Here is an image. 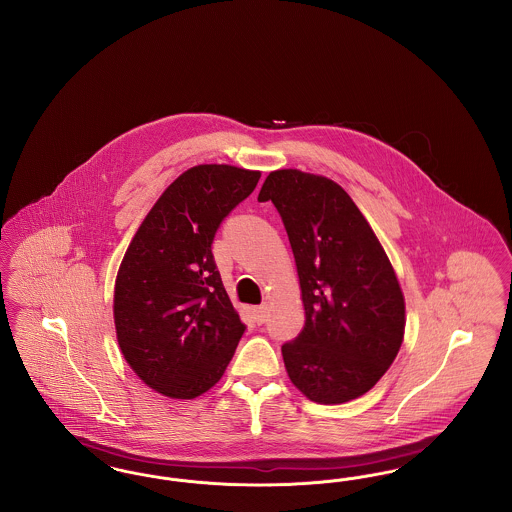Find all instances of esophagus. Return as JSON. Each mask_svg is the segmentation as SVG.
<instances>
[{"label": "esophagus", "instance_id": "34e87169", "mask_svg": "<svg viewBox=\"0 0 512 512\" xmlns=\"http://www.w3.org/2000/svg\"><path fill=\"white\" fill-rule=\"evenodd\" d=\"M267 313V303H263V305H259V307H255V309H253V315H255V320H257V324H263V322L267 320Z\"/></svg>", "mask_w": 512, "mask_h": 512}]
</instances>
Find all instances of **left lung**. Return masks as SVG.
<instances>
[{
	"label": "left lung",
	"instance_id": "left-lung-1",
	"mask_svg": "<svg viewBox=\"0 0 512 512\" xmlns=\"http://www.w3.org/2000/svg\"><path fill=\"white\" fill-rule=\"evenodd\" d=\"M259 201H272L286 226L305 307L301 334L282 345L293 386L322 405L365 395L405 336V297L384 247L326 176L272 171Z\"/></svg>",
	"mask_w": 512,
	"mask_h": 512
}]
</instances>
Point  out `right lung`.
Listing matches in <instances>:
<instances>
[{"mask_svg": "<svg viewBox=\"0 0 512 512\" xmlns=\"http://www.w3.org/2000/svg\"><path fill=\"white\" fill-rule=\"evenodd\" d=\"M259 178V171L232 165L182 172L122 257L113 297L117 341L136 376L165 397L194 399L211 390L244 334L211 244Z\"/></svg>", "mask_w": 512, "mask_h": 512, "instance_id": "1", "label": "right lung"}]
</instances>
